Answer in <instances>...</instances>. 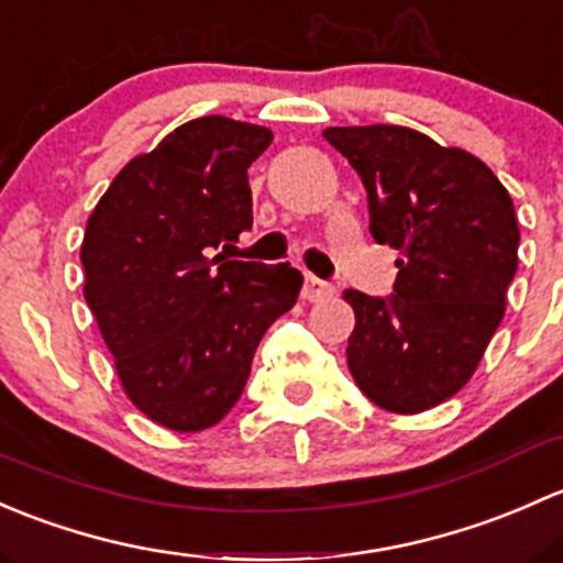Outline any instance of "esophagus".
Wrapping results in <instances>:
<instances>
[{"label": "esophagus", "instance_id": "34e87169", "mask_svg": "<svg viewBox=\"0 0 563 563\" xmlns=\"http://www.w3.org/2000/svg\"><path fill=\"white\" fill-rule=\"evenodd\" d=\"M333 292H335L333 284L324 282V279H317L314 274H306L303 289H300V295H303L306 300H322V298H330Z\"/></svg>", "mask_w": 563, "mask_h": 563}]
</instances>
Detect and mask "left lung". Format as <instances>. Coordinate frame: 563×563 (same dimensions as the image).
<instances>
[{"mask_svg": "<svg viewBox=\"0 0 563 563\" xmlns=\"http://www.w3.org/2000/svg\"><path fill=\"white\" fill-rule=\"evenodd\" d=\"M368 195L371 235L398 249L390 298L346 289V366L363 396L417 415L477 368L518 271L512 197L485 162L396 124L328 126Z\"/></svg>", "mask_w": 563, "mask_h": 563, "instance_id": "obj_1", "label": "left lung"}]
</instances>
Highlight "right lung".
I'll list each match as a JSON object with an SVG mask.
<instances>
[{
	"label": "right lung",
	"instance_id": "add662e5",
	"mask_svg": "<svg viewBox=\"0 0 563 563\" xmlns=\"http://www.w3.org/2000/svg\"><path fill=\"white\" fill-rule=\"evenodd\" d=\"M271 130L202 115L126 162L86 224L84 295L126 396L170 431L235 407L265 330L298 300L289 263L228 260L252 228L249 165Z\"/></svg>",
	"mask_w": 563,
	"mask_h": 563
}]
</instances>
